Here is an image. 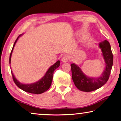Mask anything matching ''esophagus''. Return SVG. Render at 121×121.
I'll return each instance as SVG.
<instances>
[{
    "label": "esophagus",
    "instance_id": "obj_1",
    "mask_svg": "<svg viewBox=\"0 0 121 121\" xmlns=\"http://www.w3.org/2000/svg\"><path fill=\"white\" fill-rule=\"evenodd\" d=\"M69 59V57L68 55H65L62 57V59H61V60H62L63 62H68V61Z\"/></svg>",
    "mask_w": 121,
    "mask_h": 121
}]
</instances>
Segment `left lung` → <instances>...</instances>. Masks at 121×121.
Here are the masks:
<instances>
[{
  "instance_id": "obj_1",
  "label": "left lung",
  "mask_w": 121,
  "mask_h": 121,
  "mask_svg": "<svg viewBox=\"0 0 121 121\" xmlns=\"http://www.w3.org/2000/svg\"><path fill=\"white\" fill-rule=\"evenodd\" d=\"M99 46L101 49L105 65L104 70L99 77L88 76L78 65L74 63L70 65L73 81L80 91L86 92L95 91L105 85L109 79L113 65V55L110 45L107 40H104L99 43Z\"/></svg>"
}]
</instances>
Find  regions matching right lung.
<instances>
[{
	"label": "right lung",
	"instance_id": "right-lung-1",
	"mask_svg": "<svg viewBox=\"0 0 121 121\" xmlns=\"http://www.w3.org/2000/svg\"><path fill=\"white\" fill-rule=\"evenodd\" d=\"M22 35V34H20V35L17 38L14 45H13L12 51H11L10 56H9V65L11 64V56H12L13 50V49H14L15 45H16L17 41H18L19 38ZM60 61L59 60L57 61L52 66H51L50 67L48 68V69L47 70L46 73V74H45V75H44L41 79H40L39 81L34 82V83L30 84L22 83L19 82L14 76V74H13L12 71L11 69L13 81H14V83H16V85L18 86L20 89H22V91L27 92V93L35 94H42L44 93L45 91H47V90L49 89V87H51L52 82L53 80L54 72V70L56 69L57 68H58L60 66Z\"/></svg>",
	"mask_w": 121,
	"mask_h": 121
}]
</instances>
